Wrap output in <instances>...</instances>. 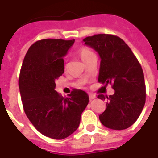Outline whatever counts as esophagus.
<instances>
[{
  "label": "esophagus",
  "mask_w": 158,
  "mask_h": 158,
  "mask_svg": "<svg viewBox=\"0 0 158 158\" xmlns=\"http://www.w3.org/2000/svg\"><path fill=\"white\" fill-rule=\"evenodd\" d=\"M89 100H93V99L96 98V96H94V95H89Z\"/></svg>",
  "instance_id": "1"
}]
</instances>
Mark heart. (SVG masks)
Here are the masks:
<instances>
[{
	"mask_svg": "<svg viewBox=\"0 0 158 158\" xmlns=\"http://www.w3.org/2000/svg\"><path fill=\"white\" fill-rule=\"evenodd\" d=\"M78 54H79V56L81 57V58L83 62H85L91 55L94 54L93 53V51L89 48H88L87 47H85V46H81V47H80V48L78 49Z\"/></svg>",
	"mask_w": 158,
	"mask_h": 158,
	"instance_id": "obj_1",
	"label": "heart"
}]
</instances>
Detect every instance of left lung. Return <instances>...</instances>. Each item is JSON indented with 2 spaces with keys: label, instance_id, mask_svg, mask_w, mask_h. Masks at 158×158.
<instances>
[{
  "label": "left lung",
  "instance_id": "obj_1",
  "mask_svg": "<svg viewBox=\"0 0 158 158\" xmlns=\"http://www.w3.org/2000/svg\"><path fill=\"white\" fill-rule=\"evenodd\" d=\"M84 42L98 52L100 61L98 81L111 84L115 93L107 100L106 109L100 115L101 123L112 130H124L133 125L146 103V85L140 63L128 45L114 35L98 34Z\"/></svg>",
  "mask_w": 158,
  "mask_h": 158
}]
</instances>
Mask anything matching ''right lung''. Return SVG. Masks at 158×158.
<instances>
[{"label": "right lung", "instance_id": "right-lung-1", "mask_svg": "<svg viewBox=\"0 0 158 158\" xmlns=\"http://www.w3.org/2000/svg\"><path fill=\"white\" fill-rule=\"evenodd\" d=\"M74 40L45 39L29 47L19 77L24 112L39 132L51 139H63L78 128L89 96L73 89L63 97L54 89L64 73L63 57Z\"/></svg>", "mask_w": 158, "mask_h": 158}]
</instances>
